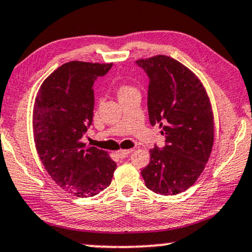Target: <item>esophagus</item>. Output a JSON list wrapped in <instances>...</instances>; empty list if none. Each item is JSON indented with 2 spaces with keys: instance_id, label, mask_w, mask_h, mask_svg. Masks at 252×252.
I'll return each mask as SVG.
<instances>
[{
  "instance_id": "esophagus-1",
  "label": "esophagus",
  "mask_w": 252,
  "mask_h": 252,
  "mask_svg": "<svg viewBox=\"0 0 252 252\" xmlns=\"http://www.w3.org/2000/svg\"><path fill=\"white\" fill-rule=\"evenodd\" d=\"M133 151V150H121V151H119V156L121 158H128L130 154Z\"/></svg>"
}]
</instances>
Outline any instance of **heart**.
Masks as SVG:
<instances>
[{
	"mask_svg": "<svg viewBox=\"0 0 252 252\" xmlns=\"http://www.w3.org/2000/svg\"><path fill=\"white\" fill-rule=\"evenodd\" d=\"M116 94H117V96H119L120 100H122V98L128 97V96H130V95L139 94V93H138V89H137L136 87H133V86L128 85V84H122V85L117 86Z\"/></svg>",
	"mask_w": 252,
	"mask_h": 252,
	"instance_id": "heart-1",
	"label": "heart"
}]
</instances>
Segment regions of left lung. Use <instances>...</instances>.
Instances as JSON below:
<instances>
[{"label": "left lung", "mask_w": 252, "mask_h": 252, "mask_svg": "<svg viewBox=\"0 0 252 252\" xmlns=\"http://www.w3.org/2000/svg\"><path fill=\"white\" fill-rule=\"evenodd\" d=\"M149 76L150 123L163 128L165 146L150 150L145 186L161 195L189 189L202 173L214 143V117L201 81L167 56L136 62Z\"/></svg>", "instance_id": "1"}]
</instances>
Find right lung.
<instances>
[{"label":"right lung","instance_id":"1","mask_svg":"<svg viewBox=\"0 0 252 252\" xmlns=\"http://www.w3.org/2000/svg\"><path fill=\"white\" fill-rule=\"evenodd\" d=\"M113 63L69 62L40 86L33 107V137L41 163L66 192L96 195L113 179L116 163L108 152L86 148L82 136L93 122V85Z\"/></svg>","mask_w":252,"mask_h":252}]
</instances>
